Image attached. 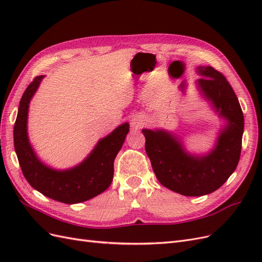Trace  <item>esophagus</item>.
<instances>
[{"mask_svg":"<svg viewBox=\"0 0 262 262\" xmlns=\"http://www.w3.org/2000/svg\"><path fill=\"white\" fill-rule=\"evenodd\" d=\"M132 125L136 126V128H139V126L142 125V121H140V120H133L132 121Z\"/></svg>","mask_w":262,"mask_h":262,"instance_id":"1","label":"esophagus"}]
</instances>
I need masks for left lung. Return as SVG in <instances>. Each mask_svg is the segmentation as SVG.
<instances>
[{"mask_svg": "<svg viewBox=\"0 0 262 262\" xmlns=\"http://www.w3.org/2000/svg\"><path fill=\"white\" fill-rule=\"evenodd\" d=\"M196 81L205 99L212 101L227 124L220 131L215 147L203 156L187 153L180 140L164 130L143 129L145 150L156 178L172 191L200 196L217 190L235 171L239 162L244 115L226 77L212 67H198Z\"/></svg>", "mask_w": 262, "mask_h": 262, "instance_id": "1", "label": "left lung"}]
</instances>
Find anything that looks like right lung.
<instances>
[{
    "label": "right lung",
    "instance_id": "add662e5",
    "mask_svg": "<svg viewBox=\"0 0 262 262\" xmlns=\"http://www.w3.org/2000/svg\"><path fill=\"white\" fill-rule=\"evenodd\" d=\"M43 77L36 76L24 92L14 124V147L23 175L31 187L52 200L67 204L87 201L112 184L115 158L129 132V123L119 125L99 140L92 153L75 167L66 170L48 167L37 157L27 134L29 102Z\"/></svg>",
    "mask_w": 262,
    "mask_h": 262
}]
</instances>
